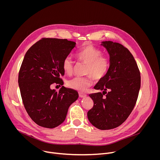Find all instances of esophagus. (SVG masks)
<instances>
[{
    "label": "esophagus",
    "mask_w": 160,
    "mask_h": 160,
    "mask_svg": "<svg viewBox=\"0 0 160 160\" xmlns=\"http://www.w3.org/2000/svg\"><path fill=\"white\" fill-rule=\"evenodd\" d=\"M78 94H79V97L81 98H85L87 96V95L85 93H83V92H78Z\"/></svg>",
    "instance_id": "1"
}]
</instances>
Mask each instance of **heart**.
<instances>
[{
	"label": "heart",
	"instance_id": "obj_1",
	"mask_svg": "<svg viewBox=\"0 0 160 160\" xmlns=\"http://www.w3.org/2000/svg\"><path fill=\"white\" fill-rule=\"evenodd\" d=\"M101 50L96 48L93 45H87L79 51L76 57L78 61L86 64L84 74L86 77H75L68 82L67 85L70 88L83 92L87 88L92 84V78L96 81L102 80L106 75L109 68V59L102 56ZM64 72L70 75L73 72V62L70 56L66 57L62 62Z\"/></svg>",
	"mask_w": 160,
	"mask_h": 160
}]
</instances>
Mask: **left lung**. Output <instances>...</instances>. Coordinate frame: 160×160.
<instances>
[{
	"instance_id": "left-lung-1",
	"label": "left lung",
	"mask_w": 160,
	"mask_h": 160,
	"mask_svg": "<svg viewBox=\"0 0 160 160\" xmlns=\"http://www.w3.org/2000/svg\"><path fill=\"white\" fill-rule=\"evenodd\" d=\"M101 45L109 54V68L94 87L102 92L89 94L94 106L87 117L98 129L109 130L122 125L132 112L141 88V74L133 56L123 45L111 41Z\"/></svg>"
}]
</instances>
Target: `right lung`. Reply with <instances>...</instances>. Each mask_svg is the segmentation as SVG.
I'll use <instances>...</instances> for the list:
<instances>
[{"mask_svg":"<svg viewBox=\"0 0 160 160\" xmlns=\"http://www.w3.org/2000/svg\"><path fill=\"white\" fill-rule=\"evenodd\" d=\"M75 45L67 39L43 38L25 54L19 72V87L27 113L40 127L53 128L61 125L78 98L72 88L62 86L59 92L51 88L54 83L63 85L62 62Z\"/></svg>","mask_w":160,"mask_h":160,"instance_id":"1","label":"right lung"}]
</instances>
